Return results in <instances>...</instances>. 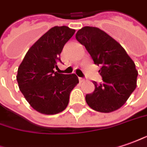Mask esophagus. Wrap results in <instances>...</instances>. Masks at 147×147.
<instances>
[{
	"mask_svg": "<svg viewBox=\"0 0 147 147\" xmlns=\"http://www.w3.org/2000/svg\"><path fill=\"white\" fill-rule=\"evenodd\" d=\"M79 80H80V83H81V82H84V80H84V78L80 77V78H79Z\"/></svg>",
	"mask_w": 147,
	"mask_h": 147,
	"instance_id": "esophagus-1",
	"label": "esophagus"
}]
</instances>
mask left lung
<instances>
[{
    "label": "left lung",
    "instance_id": "8db88e82",
    "mask_svg": "<svg viewBox=\"0 0 147 147\" xmlns=\"http://www.w3.org/2000/svg\"><path fill=\"white\" fill-rule=\"evenodd\" d=\"M76 38L85 47L95 64L100 66L103 82L93 81L95 90L86 95L87 104L100 113L120 109L136 88L138 71L134 61L115 39L97 27H83Z\"/></svg>",
    "mask_w": 147,
    "mask_h": 147
}]
</instances>
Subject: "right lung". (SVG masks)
I'll list each match as a JSON object with an SVG mask.
<instances>
[{
  "instance_id": "right-lung-1",
  "label": "right lung",
  "mask_w": 147,
  "mask_h": 147,
  "mask_svg": "<svg viewBox=\"0 0 147 147\" xmlns=\"http://www.w3.org/2000/svg\"><path fill=\"white\" fill-rule=\"evenodd\" d=\"M76 30L63 26H55L29 49L18 70L20 91L34 109L47 115L65 109L70 93L79 83L75 74L55 71L66 42Z\"/></svg>"
}]
</instances>
